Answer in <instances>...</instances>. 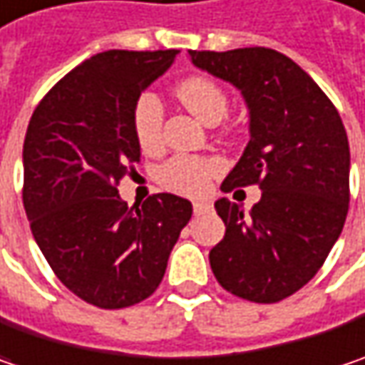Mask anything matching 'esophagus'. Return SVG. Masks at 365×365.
<instances>
[{
  "mask_svg": "<svg viewBox=\"0 0 365 365\" xmlns=\"http://www.w3.org/2000/svg\"><path fill=\"white\" fill-rule=\"evenodd\" d=\"M210 210V204L208 202H194V215H204Z\"/></svg>",
  "mask_w": 365,
  "mask_h": 365,
  "instance_id": "esophagus-1",
  "label": "esophagus"
}]
</instances>
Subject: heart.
Masks as SVG:
<instances>
[{"label": "heart", "instance_id": "b5f03b06", "mask_svg": "<svg viewBox=\"0 0 365 365\" xmlns=\"http://www.w3.org/2000/svg\"><path fill=\"white\" fill-rule=\"evenodd\" d=\"M175 95L196 118L212 125L225 118L229 111L227 91L208 76H192L178 84ZM132 130L138 146L144 153H157L163 146V103L153 93L140 95L132 111ZM217 163L178 155L163 163L157 180L163 187L183 196H202L208 190L212 175L217 173Z\"/></svg>", "mask_w": 365, "mask_h": 365}]
</instances>
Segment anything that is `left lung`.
Instances as JSON below:
<instances>
[{
    "instance_id": "1",
    "label": "left lung",
    "mask_w": 365,
    "mask_h": 365,
    "mask_svg": "<svg viewBox=\"0 0 365 365\" xmlns=\"http://www.w3.org/2000/svg\"><path fill=\"white\" fill-rule=\"evenodd\" d=\"M192 63L242 91L250 142L221 183H258L262 198L215 202L225 237L210 268L229 293L274 304L299 291L324 264L349 210V142L336 107L293 59L267 47L187 51Z\"/></svg>"
}]
</instances>
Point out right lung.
Wrapping results in <instances>:
<instances>
[{"instance_id":"1","label":"right lung","mask_w":365,"mask_h":365,"mask_svg":"<svg viewBox=\"0 0 365 365\" xmlns=\"http://www.w3.org/2000/svg\"><path fill=\"white\" fill-rule=\"evenodd\" d=\"M178 49H111L76 66L36 105L24 138L22 200L34 240L57 279L103 310L153 295L192 204L155 194L132 208L119 182L140 146L132 111Z\"/></svg>"}]
</instances>
